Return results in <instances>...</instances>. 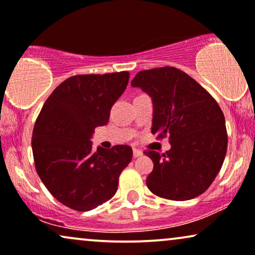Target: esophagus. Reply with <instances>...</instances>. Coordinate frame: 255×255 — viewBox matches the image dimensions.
<instances>
[{
	"instance_id": "1",
	"label": "esophagus",
	"mask_w": 255,
	"mask_h": 255,
	"mask_svg": "<svg viewBox=\"0 0 255 255\" xmlns=\"http://www.w3.org/2000/svg\"><path fill=\"white\" fill-rule=\"evenodd\" d=\"M142 150H140V149H136V148H134L133 149V156L134 157H138V156H141L142 155Z\"/></svg>"
}]
</instances>
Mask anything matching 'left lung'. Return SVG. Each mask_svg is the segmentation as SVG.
Wrapping results in <instances>:
<instances>
[{"instance_id": "obj_1", "label": "left lung", "mask_w": 255, "mask_h": 255, "mask_svg": "<svg viewBox=\"0 0 255 255\" xmlns=\"http://www.w3.org/2000/svg\"><path fill=\"white\" fill-rule=\"evenodd\" d=\"M131 86L151 98V133L169 135L166 153L144 151L154 162L146 180L149 191L175 201L202 194L221 169L227 151L226 124L218 102L174 67L138 72Z\"/></svg>"}]
</instances>
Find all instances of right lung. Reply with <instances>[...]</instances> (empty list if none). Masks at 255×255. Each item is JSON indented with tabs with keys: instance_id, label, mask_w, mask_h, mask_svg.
I'll use <instances>...</instances> for the list:
<instances>
[{
	"instance_id": "obj_1",
	"label": "right lung",
	"mask_w": 255,
	"mask_h": 255,
	"mask_svg": "<svg viewBox=\"0 0 255 255\" xmlns=\"http://www.w3.org/2000/svg\"><path fill=\"white\" fill-rule=\"evenodd\" d=\"M128 80V72L72 76L56 87L38 114L31 137L35 168L67 207L90 211L118 191L133 150L127 144L94 150L90 140L96 127L108 124Z\"/></svg>"
}]
</instances>
